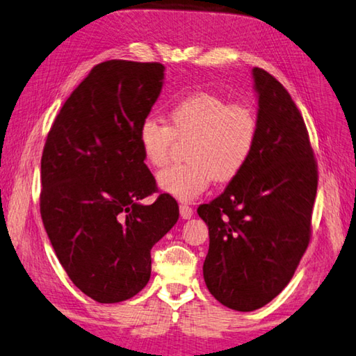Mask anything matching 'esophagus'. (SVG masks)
Returning <instances> with one entry per match:
<instances>
[{
    "instance_id": "obj_1",
    "label": "esophagus",
    "mask_w": 356,
    "mask_h": 356,
    "mask_svg": "<svg viewBox=\"0 0 356 356\" xmlns=\"http://www.w3.org/2000/svg\"><path fill=\"white\" fill-rule=\"evenodd\" d=\"M179 208H180V216H182V219H190L193 216V208L188 207L186 204H182Z\"/></svg>"
}]
</instances>
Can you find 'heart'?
I'll return each mask as SVG.
<instances>
[{
    "instance_id": "1",
    "label": "heart",
    "mask_w": 356,
    "mask_h": 356,
    "mask_svg": "<svg viewBox=\"0 0 356 356\" xmlns=\"http://www.w3.org/2000/svg\"><path fill=\"white\" fill-rule=\"evenodd\" d=\"M257 138V115L250 103L232 102L211 92H194L172 104L168 124L148 117L137 140L145 162L162 168L176 140L186 142L188 162L159 172L157 182L179 200L200 196L214 179L232 182L245 168Z\"/></svg>"
}]
</instances>
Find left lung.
<instances>
[{
	"instance_id": "obj_1",
	"label": "left lung",
	"mask_w": 356,
	"mask_h": 356,
	"mask_svg": "<svg viewBox=\"0 0 356 356\" xmlns=\"http://www.w3.org/2000/svg\"><path fill=\"white\" fill-rule=\"evenodd\" d=\"M259 99L253 154L238 177L197 213L210 248L204 277L225 307L253 312L293 277L312 238L318 165L304 118L280 81L253 69Z\"/></svg>"
}]
</instances>
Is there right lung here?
I'll return each mask as SVG.
<instances>
[{"mask_svg": "<svg viewBox=\"0 0 356 356\" xmlns=\"http://www.w3.org/2000/svg\"><path fill=\"white\" fill-rule=\"evenodd\" d=\"M160 63L108 60L63 104L41 156L40 213L60 264L102 304L137 295L151 248L176 224L179 205L157 193L137 140L163 85Z\"/></svg>", "mask_w": 356, "mask_h": 356, "instance_id": "add662e5", "label": "right lung"}]
</instances>
